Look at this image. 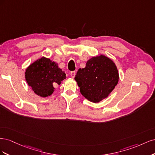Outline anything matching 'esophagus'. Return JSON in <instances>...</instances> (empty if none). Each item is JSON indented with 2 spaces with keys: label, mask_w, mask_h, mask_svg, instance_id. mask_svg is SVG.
<instances>
[{
  "label": "esophagus",
  "mask_w": 155,
  "mask_h": 155,
  "mask_svg": "<svg viewBox=\"0 0 155 155\" xmlns=\"http://www.w3.org/2000/svg\"><path fill=\"white\" fill-rule=\"evenodd\" d=\"M70 76H71V77H72V78H74L75 76H76V72H75V71H72V72H71L70 73Z\"/></svg>",
  "instance_id": "esophagus-1"
}]
</instances>
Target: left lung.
<instances>
[{"label":"left lung","instance_id":"8db88e82","mask_svg":"<svg viewBox=\"0 0 155 155\" xmlns=\"http://www.w3.org/2000/svg\"><path fill=\"white\" fill-rule=\"evenodd\" d=\"M75 80L81 94L93 103L105 99L119 81V73L113 61L101 54L87 61L84 68H79Z\"/></svg>","mask_w":155,"mask_h":155}]
</instances>
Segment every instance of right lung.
<instances>
[{
    "label": "right lung",
    "instance_id": "right-lung-1",
    "mask_svg": "<svg viewBox=\"0 0 155 155\" xmlns=\"http://www.w3.org/2000/svg\"><path fill=\"white\" fill-rule=\"evenodd\" d=\"M25 79L37 96L46 97L52 94L55 88L66 78L58 64L46 57L35 61L25 70Z\"/></svg>",
    "mask_w": 155,
    "mask_h": 155
}]
</instances>
